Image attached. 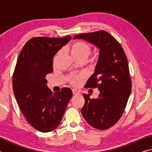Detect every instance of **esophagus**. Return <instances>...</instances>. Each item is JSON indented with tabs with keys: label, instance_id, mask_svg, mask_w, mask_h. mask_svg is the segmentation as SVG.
<instances>
[{
	"label": "esophagus",
	"instance_id": "esophagus-1",
	"mask_svg": "<svg viewBox=\"0 0 152 152\" xmlns=\"http://www.w3.org/2000/svg\"><path fill=\"white\" fill-rule=\"evenodd\" d=\"M72 93H73V94L76 95V94H79L80 92L77 91V90H76V89H73L72 90Z\"/></svg>",
	"mask_w": 152,
	"mask_h": 152
}]
</instances>
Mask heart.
<instances>
[{"label":"heart","instance_id":"heart-1","mask_svg":"<svg viewBox=\"0 0 152 152\" xmlns=\"http://www.w3.org/2000/svg\"><path fill=\"white\" fill-rule=\"evenodd\" d=\"M70 51L75 58H84L86 59L91 52V46L84 41H76L72 44ZM83 76H74L70 80V82L74 86H78L81 83L82 78Z\"/></svg>","mask_w":152,"mask_h":152}]
</instances>
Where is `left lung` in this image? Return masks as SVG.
Segmentation results:
<instances>
[{
    "instance_id": "8db88e82",
    "label": "left lung",
    "mask_w": 152,
    "mask_h": 152,
    "mask_svg": "<svg viewBox=\"0 0 152 152\" xmlns=\"http://www.w3.org/2000/svg\"><path fill=\"white\" fill-rule=\"evenodd\" d=\"M74 39H82L99 49L94 72L86 88H98L97 99L84 94L85 103L81 110L86 121L97 129H107L121 117L132 91L127 58L120 43L105 31L81 33Z\"/></svg>"
}]
</instances>
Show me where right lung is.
Here are the masks:
<instances>
[{
	"mask_svg": "<svg viewBox=\"0 0 152 152\" xmlns=\"http://www.w3.org/2000/svg\"><path fill=\"white\" fill-rule=\"evenodd\" d=\"M71 39L69 35L33 37L25 43L17 59L12 76L15 96L27 122L41 132L58 127L72 96L69 88L53 93L45 79L53 72L56 53Z\"/></svg>",
	"mask_w": 152,
	"mask_h": 152,
	"instance_id": "1",
	"label": "right lung"
}]
</instances>
